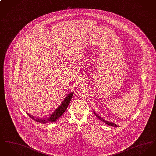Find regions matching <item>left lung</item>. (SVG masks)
Masks as SVG:
<instances>
[{"label": "left lung", "instance_id": "1", "mask_svg": "<svg viewBox=\"0 0 156 156\" xmlns=\"http://www.w3.org/2000/svg\"><path fill=\"white\" fill-rule=\"evenodd\" d=\"M94 114L96 115V116H97L98 118H99V119H100L101 120H102V121H103L105 123H106V125H109V126H113V127H118V125H117L116 124H115V123H112V122H108V121H107V120H105L103 119V118H102L101 117H100L99 116H98L97 115V113H95V112H94Z\"/></svg>", "mask_w": 156, "mask_h": 156}]
</instances>
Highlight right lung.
Returning <instances> with one entry per match:
<instances>
[{"label": "right lung", "mask_w": 156, "mask_h": 156, "mask_svg": "<svg viewBox=\"0 0 156 156\" xmlns=\"http://www.w3.org/2000/svg\"><path fill=\"white\" fill-rule=\"evenodd\" d=\"M73 92H71L69 94H68L67 97L64 98V100L62 101V102L59 105V106L54 111L53 113L48 115V116H45L42 118H35L33 116L31 115L30 114L27 113L28 116L32 118L34 120L36 121L38 123H47L48 122H54L57 119H59V118L63 115L64 112L67 110V108L68 105L70 103V101L71 100L72 97L73 95Z\"/></svg>", "instance_id": "1"}]
</instances>
